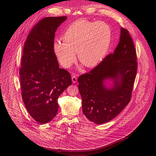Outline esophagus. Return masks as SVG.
Returning a JSON list of instances; mask_svg holds the SVG:
<instances>
[{
  "label": "esophagus",
  "mask_w": 156,
  "mask_h": 156,
  "mask_svg": "<svg viewBox=\"0 0 156 156\" xmlns=\"http://www.w3.org/2000/svg\"><path fill=\"white\" fill-rule=\"evenodd\" d=\"M72 82H73V83H75L77 81V78H76V76L75 75H72Z\"/></svg>",
  "instance_id": "esophagus-1"
}]
</instances>
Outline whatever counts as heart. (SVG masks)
<instances>
[{"label": "heart", "instance_id": "b5f03b06", "mask_svg": "<svg viewBox=\"0 0 156 156\" xmlns=\"http://www.w3.org/2000/svg\"><path fill=\"white\" fill-rule=\"evenodd\" d=\"M62 39L54 43L53 50L60 65L70 68L79 61L87 68L98 65L107 54L112 39L110 27L101 21H76L63 33Z\"/></svg>", "mask_w": 156, "mask_h": 156}]
</instances>
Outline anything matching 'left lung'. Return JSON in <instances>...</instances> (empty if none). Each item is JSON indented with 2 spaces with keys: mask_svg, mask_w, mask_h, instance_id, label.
Instances as JSON below:
<instances>
[{
  "mask_svg": "<svg viewBox=\"0 0 156 156\" xmlns=\"http://www.w3.org/2000/svg\"><path fill=\"white\" fill-rule=\"evenodd\" d=\"M136 71L133 40L128 31L121 28L114 54L78 78L83 112L86 118L96 124H102L118 115L130 101Z\"/></svg>",
  "mask_w": 156,
  "mask_h": 156,
  "instance_id": "obj_1",
  "label": "left lung"
}]
</instances>
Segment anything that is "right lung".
<instances>
[{
  "mask_svg": "<svg viewBox=\"0 0 156 156\" xmlns=\"http://www.w3.org/2000/svg\"><path fill=\"white\" fill-rule=\"evenodd\" d=\"M67 18L46 17L31 30L20 69L21 96L30 115L39 123L57 115L60 95L72 84L70 74L59 69L53 50L55 33Z\"/></svg>",
  "mask_w": 156,
  "mask_h": 156,
  "instance_id": "add662e5",
  "label": "right lung"
}]
</instances>
